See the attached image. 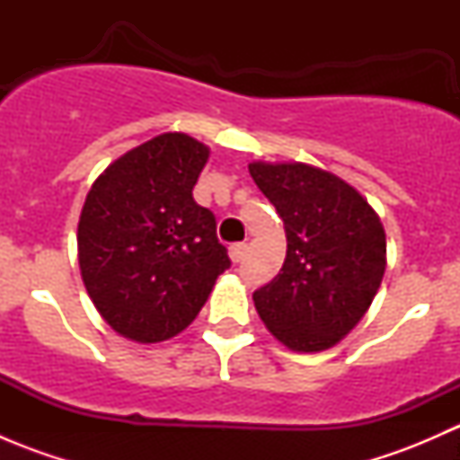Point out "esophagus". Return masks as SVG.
<instances>
[{
  "label": "esophagus",
  "mask_w": 460,
  "mask_h": 460,
  "mask_svg": "<svg viewBox=\"0 0 460 460\" xmlns=\"http://www.w3.org/2000/svg\"><path fill=\"white\" fill-rule=\"evenodd\" d=\"M244 253H247V244H244V243H235V244H231V247H229V256H231V260H234V262H243Z\"/></svg>",
  "instance_id": "obj_1"
}]
</instances>
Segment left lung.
Returning <instances> with one entry per match:
<instances>
[{
	"label": "left lung",
	"instance_id": "8db88e82",
	"mask_svg": "<svg viewBox=\"0 0 460 460\" xmlns=\"http://www.w3.org/2000/svg\"><path fill=\"white\" fill-rule=\"evenodd\" d=\"M253 182L285 222L280 273L253 291L269 332L294 351H323L372 305L385 273V229L369 202L329 171L249 164Z\"/></svg>",
	"mask_w": 460,
	"mask_h": 460
}]
</instances>
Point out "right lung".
<instances>
[{
  "label": "right lung",
  "instance_id": "obj_1",
  "mask_svg": "<svg viewBox=\"0 0 460 460\" xmlns=\"http://www.w3.org/2000/svg\"><path fill=\"white\" fill-rule=\"evenodd\" d=\"M208 148L162 133L106 166L77 225L84 287L124 338L160 342L196 320L231 267L216 216L193 200Z\"/></svg>",
  "mask_w": 460,
  "mask_h": 460
}]
</instances>
